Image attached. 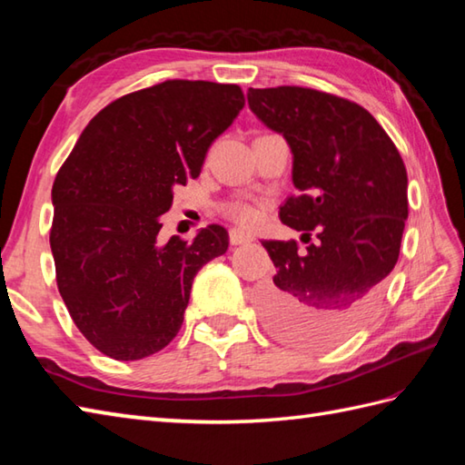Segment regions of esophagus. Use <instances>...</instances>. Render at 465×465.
I'll list each match as a JSON object with an SVG mask.
<instances>
[{
  "mask_svg": "<svg viewBox=\"0 0 465 465\" xmlns=\"http://www.w3.org/2000/svg\"><path fill=\"white\" fill-rule=\"evenodd\" d=\"M253 238L250 233H245L242 230H230V242L232 245H243V243H250Z\"/></svg>",
  "mask_w": 465,
  "mask_h": 465,
  "instance_id": "34e87169",
  "label": "esophagus"
}]
</instances>
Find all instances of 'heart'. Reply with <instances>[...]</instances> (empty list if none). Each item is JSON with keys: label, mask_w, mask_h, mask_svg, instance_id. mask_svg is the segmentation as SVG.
<instances>
[{"label": "heart", "mask_w": 465, "mask_h": 465, "mask_svg": "<svg viewBox=\"0 0 465 465\" xmlns=\"http://www.w3.org/2000/svg\"><path fill=\"white\" fill-rule=\"evenodd\" d=\"M225 215L232 217L235 223L250 227L258 222L260 212L255 210V205H252L248 202H233L225 207Z\"/></svg>", "instance_id": "obj_1"}]
</instances>
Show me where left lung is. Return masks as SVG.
<instances>
[{"label": "left lung", "instance_id": "obj_1", "mask_svg": "<svg viewBox=\"0 0 465 465\" xmlns=\"http://www.w3.org/2000/svg\"><path fill=\"white\" fill-rule=\"evenodd\" d=\"M252 112L290 143L293 185L280 220L309 243L262 242L278 273L258 295L268 330L300 348H330L368 322L400 258L408 172L375 117L345 97L300 85L248 92Z\"/></svg>", "mask_w": 465, "mask_h": 465}]
</instances>
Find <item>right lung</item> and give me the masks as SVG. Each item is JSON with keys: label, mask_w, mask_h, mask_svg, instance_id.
I'll return each mask as SVG.
<instances>
[{"label": "right lung", "mask_w": 465, "mask_h": 465, "mask_svg": "<svg viewBox=\"0 0 465 465\" xmlns=\"http://www.w3.org/2000/svg\"><path fill=\"white\" fill-rule=\"evenodd\" d=\"M243 104L235 84H155L105 105L59 167L49 232L57 290L107 358L163 350L182 328L195 273L230 245L215 223L193 242H162L160 215Z\"/></svg>", "instance_id": "1"}]
</instances>
